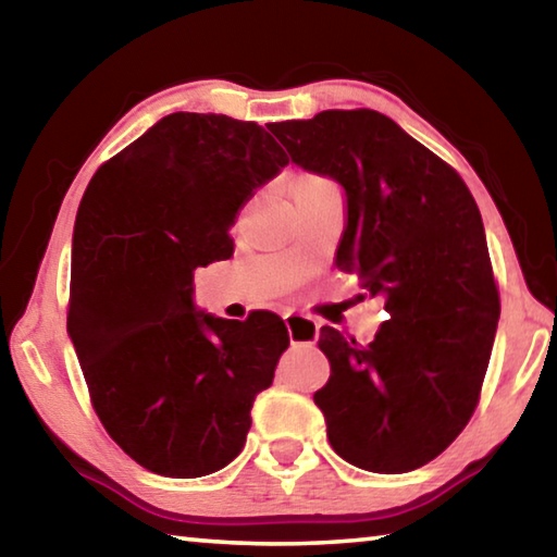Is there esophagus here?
Masks as SVG:
<instances>
[{"instance_id": "esophagus-1", "label": "esophagus", "mask_w": 557, "mask_h": 557, "mask_svg": "<svg viewBox=\"0 0 557 557\" xmlns=\"http://www.w3.org/2000/svg\"><path fill=\"white\" fill-rule=\"evenodd\" d=\"M282 319H285V324H287L292 346H314L317 344L319 324L312 317L299 314V312H287Z\"/></svg>"}]
</instances>
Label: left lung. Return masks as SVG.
<instances>
[{
    "label": "left lung",
    "instance_id": "obj_1",
    "mask_svg": "<svg viewBox=\"0 0 557 557\" xmlns=\"http://www.w3.org/2000/svg\"><path fill=\"white\" fill-rule=\"evenodd\" d=\"M292 164L344 188L336 268L391 317L369 346L319 334L332 375L314 393L348 465L403 474L445 451L476 408L498 326L482 213L449 164L375 110L270 127Z\"/></svg>",
    "mask_w": 557,
    "mask_h": 557
}]
</instances>
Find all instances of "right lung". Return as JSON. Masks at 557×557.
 Here are the masks:
<instances>
[{"mask_svg":"<svg viewBox=\"0 0 557 557\" xmlns=\"http://www.w3.org/2000/svg\"><path fill=\"white\" fill-rule=\"evenodd\" d=\"M282 166L256 122L172 112L83 194L69 336L108 435L154 474L231 465L289 346L277 314L233 322L194 301V270L233 256L231 225Z\"/></svg>","mask_w":557,"mask_h":557,"instance_id":"1","label":"right lung"}]
</instances>
